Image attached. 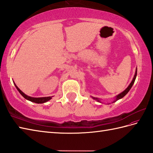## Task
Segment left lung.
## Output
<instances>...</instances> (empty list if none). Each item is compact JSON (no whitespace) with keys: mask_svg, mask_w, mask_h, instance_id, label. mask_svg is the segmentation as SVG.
<instances>
[{"mask_svg":"<svg viewBox=\"0 0 153 153\" xmlns=\"http://www.w3.org/2000/svg\"><path fill=\"white\" fill-rule=\"evenodd\" d=\"M136 76H137V68H136V72H135V75H134V78H133V79H132V81H131V83H130V85H128V87L123 92H122L121 93H120V94H119L118 95H117L116 97H115V100L113 101L112 103H113V102H115L116 101H117L118 100H119V99H121V98H123L124 97H125V96L129 92V91L130 90V88H132V85H134V81H135V80H136ZM92 97V98H93L94 100H97V102H100L101 103V101H100V100L101 99H100V98H95V97Z\"/></svg>","mask_w":153,"mask_h":153,"instance_id":"obj_1","label":"left lung"}]
</instances>
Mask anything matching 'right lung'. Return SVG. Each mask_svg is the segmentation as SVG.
Wrapping results in <instances>:
<instances>
[{
	"instance_id": "1",
	"label": "right lung",
	"mask_w": 153,
	"mask_h": 153,
	"mask_svg": "<svg viewBox=\"0 0 153 153\" xmlns=\"http://www.w3.org/2000/svg\"><path fill=\"white\" fill-rule=\"evenodd\" d=\"M14 85H15V86L16 87V88L17 89V91H18L19 92V93L23 96V97L27 99V100H29L32 102H34V103H36V104H43V103H45V102H47L48 101L50 100L52 98V97H40V98H34V97H29V96H28L27 94H25L24 93H23L22 91H21L19 88H18V87L17 86V85H16V83L13 82Z\"/></svg>"
}]
</instances>
